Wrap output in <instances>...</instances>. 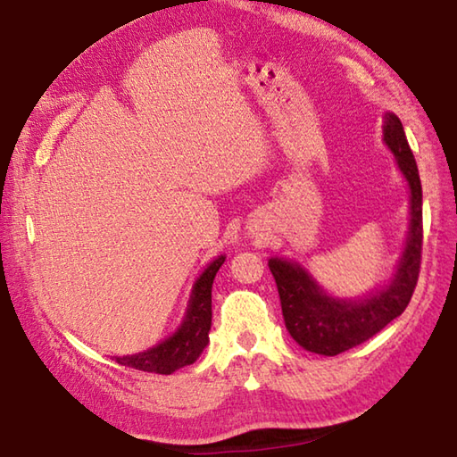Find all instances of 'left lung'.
Listing matches in <instances>:
<instances>
[{"instance_id": "1", "label": "left lung", "mask_w": 457, "mask_h": 457, "mask_svg": "<svg viewBox=\"0 0 457 457\" xmlns=\"http://www.w3.org/2000/svg\"><path fill=\"white\" fill-rule=\"evenodd\" d=\"M384 144L394 154L397 170L410 189V223L403 250L392 276L358 297L334 295L320 286L300 262L273 255L268 260L276 278L281 313L289 336L303 350L320 355H337L360 345L384 329L408 308L420 276L421 260V181L416 160L400 118L384 113Z\"/></svg>"}]
</instances>
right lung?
I'll return each instance as SVG.
<instances>
[{
	"instance_id": "obj_1",
	"label": "right lung",
	"mask_w": 457,
	"mask_h": 457,
	"mask_svg": "<svg viewBox=\"0 0 457 457\" xmlns=\"http://www.w3.org/2000/svg\"><path fill=\"white\" fill-rule=\"evenodd\" d=\"M223 262H226V255H218L197 276L189 294L184 320L170 337L139 353L113 355V360L126 368L162 373V376H170L179 368L192 366L210 344L212 286Z\"/></svg>"
}]
</instances>
